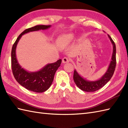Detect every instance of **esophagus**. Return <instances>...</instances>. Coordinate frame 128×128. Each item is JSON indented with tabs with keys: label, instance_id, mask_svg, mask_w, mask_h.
<instances>
[{
	"label": "esophagus",
	"instance_id": "1",
	"mask_svg": "<svg viewBox=\"0 0 128 128\" xmlns=\"http://www.w3.org/2000/svg\"><path fill=\"white\" fill-rule=\"evenodd\" d=\"M70 62V59L68 57H64V58H62V62L63 63H66V62Z\"/></svg>",
	"mask_w": 128,
	"mask_h": 128
}]
</instances>
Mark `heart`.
I'll return each mask as SVG.
<instances>
[{"label": "heart", "instance_id": "obj_1", "mask_svg": "<svg viewBox=\"0 0 128 128\" xmlns=\"http://www.w3.org/2000/svg\"><path fill=\"white\" fill-rule=\"evenodd\" d=\"M74 35L73 34L69 33L62 34L57 39V43L62 47H66L74 40Z\"/></svg>", "mask_w": 128, "mask_h": 128}]
</instances>
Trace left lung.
<instances>
[{
    "mask_svg": "<svg viewBox=\"0 0 128 128\" xmlns=\"http://www.w3.org/2000/svg\"><path fill=\"white\" fill-rule=\"evenodd\" d=\"M108 36L113 44V54L112 60L110 62L109 66H108L107 71L102 76V77L98 80L90 81L84 79L83 78L81 77L78 74V72L76 71V70H74V76H73L74 81L76 85L81 90L86 92L96 91L104 86L110 80L111 78L112 77L116 66V47L115 43L114 42L112 38L110 37L109 34Z\"/></svg>",
    "mask_w": 128,
    "mask_h": 128,
    "instance_id": "8db88e82",
    "label": "left lung"
}]
</instances>
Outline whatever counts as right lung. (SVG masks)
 <instances>
[{
	"instance_id": "right-lung-1",
	"label": "right lung",
	"mask_w": 128,
	"mask_h": 128,
	"mask_svg": "<svg viewBox=\"0 0 128 128\" xmlns=\"http://www.w3.org/2000/svg\"><path fill=\"white\" fill-rule=\"evenodd\" d=\"M50 26L51 25H37L25 30L19 35L12 46V68L14 76L19 84L30 91L40 93L47 90L52 84L56 71L60 66L62 59H59L54 63L48 64L40 71L36 72H27L22 68L16 59V46L23 34L30 32L48 29Z\"/></svg>"
}]
</instances>
